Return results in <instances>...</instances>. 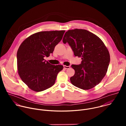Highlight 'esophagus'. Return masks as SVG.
Wrapping results in <instances>:
<instances>
[{"label":"esophagus","instance_id":"34e87169","mask_svg":"<svg viewBox=\"0 0 126 126\" xmlns=\"http://www.w3.org/2000/svg\"><path fill=\"white\" fill-rule=\"evenodd\" d=\"M64 68L65 69H69V68H70V66H67L64 65Z\"/></svg>","mask_w":126,"mask_h":126}]
</instances>
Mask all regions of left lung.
Masks as SVG:
<instances>
[{"label": "left lung", "mask_w": 126, "mask_h": 126, "mask_svg": "<svg viewBox=\"0 0 126 126\" xmlns=\"http://www.w3.org/2000/svg\"><path fill=\"white\" fill-rule=\"evenodd\" d=\"M74 55L81 57V64L72 65L75 74L70 78L74 86L83 90L91 89L101 82L108 68L110 56L102 40L90 31L80 29L69 30L63 39Z\"/></svg>", "instance_id": "obj_1"}]
</instances>
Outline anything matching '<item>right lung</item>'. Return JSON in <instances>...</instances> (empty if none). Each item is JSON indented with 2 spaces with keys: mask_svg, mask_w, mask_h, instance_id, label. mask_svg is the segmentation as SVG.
<instances>
[{
  "mask_svg": "<svg viewBox=\"0 0 126 126\" xmlns=\"http://www.w3.org/2000/svg\"><path fill=\"white\" fill-rule=\"evenodd\" d=\"M65 30L41 31L25 39L17 53L18 73L22 81L32 90L41 92L54 84L63 65L46 62L55 47L62 39Z\"/></svg>",
  "mask_w": 126,
  "mask_h": 126,
  "instance_id": "1",
  "label": "right lung"
}]
</instances>
